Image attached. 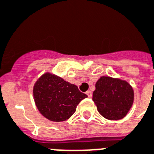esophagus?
Masks as SVG:
<instances>
[{"label": "esophagus", "instance_id": "1", "mask_svg": "<svg viewBox=\"0 0 154 154\" xmlns=\"http://www.w3.org/2000/svg\"><path fill=\"white\" fill-rule=\"evenodd\" d=\"M86 94L88 95V98H91V97H92V94H91V92L90 91H88L86 92Z\"/></svg>", "mask_w": 154, "mask_h": 154}]
</instances>
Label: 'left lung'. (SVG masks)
Masks as SVG:
<instances>
[{
  "label": "left lung",
  "mask_w": 154,
  "mask_h": 154,
  "mask_svg": "<svg viewBox=\"0 0 154 154\" xmlns=\"http://www.w3.org/2000/svg\"><path fill=\"white\" fill-rule=\"evenodd\" d=\"M92 100L102 116L110 120H121L133 106L134 91L126 80L101 76L96 83Z\"/></svg>",
  "instance_id": "1"
}]
</instances>
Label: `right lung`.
I'll use <instances>...</instances> for the list:
<instances>
[{
  "label": "right lung",
  "mask_w": 154,
  "mask_h": 154,
  "mask_svg": "<svg viewBox=\"0 0 154 154\" xmlns=\"http://www.w3.org/2000/svg\"><path fill=\"white\" fill-rule=\"evenodd\" d=\"M34 100L42 115L54 122L68 120L80 101L88 97L75 84L51 72H46L35 82Z\"/></svg>",
  "instance_id": "obj_1"
}]
</instances>
